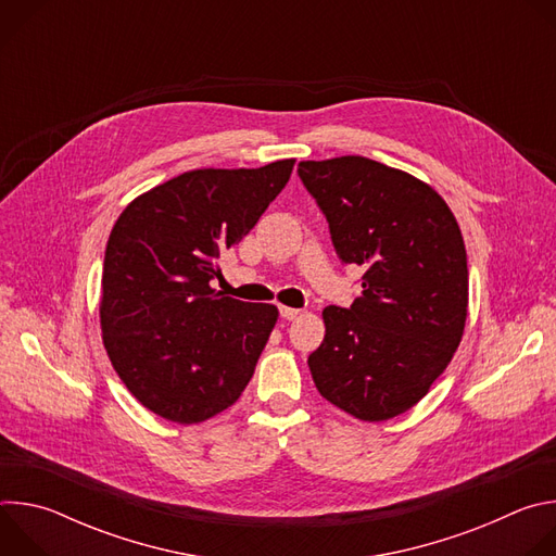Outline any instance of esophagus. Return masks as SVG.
I'll return each instance as SVG.
<instances>
[{"instance_id":"1","label":"esophagus","mask_w":556,"mask_h":556,"mask_svg":"<svg viewBox=\"0 0 556 556\" xmlns=\"http://www.w3.org/2000/svg\"><path fill=\"white\" fill-rule=\"evenodd\" d=\"M279 314H281V319H286V321H292V319H296V316L301 314V309H296V307H286V305H281V307H279Z\"/></svg>"}]
</instances>
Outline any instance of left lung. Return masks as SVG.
<instances>
[{
    "instance_id": "left-lung-1",
    "label": "left lung",
    "mask_w": 556,
    "mask_h": 556,
    "mask_svg": "<svg viewBox=\"0 0 556 556\" xmlns=\"http://www.w3.org/2000/svg\"><path fill=\"white\" fill-rule=\"evenodd\" d=\"M343 264L365 268L350 307L324 309L307 358L326 401L382 422L420 403L466 324L468 268L455 215L433 187L363 155L299 163Z\"/></svg>"
}]
</instances>
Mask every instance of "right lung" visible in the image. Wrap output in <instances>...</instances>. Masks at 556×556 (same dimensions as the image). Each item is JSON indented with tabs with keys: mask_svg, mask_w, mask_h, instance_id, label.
Instances as JSON below:
<instances>
[{
	"mask_svg": "<svg viewBox=\"0 0 556 556\" xmlns=\"http://www.w3.org/2000/svg\"><path fill=\"white\" fill-rule=\"evenodd\" d=\"M292 167L294 157L187 172L138 195L116 219L101 281L103 345L149 412L198 425L228 409L253 378L279 309L226 296L211 281Z\"/></svg>",
	"mask_w": 556,
	"mask_h": 556,
	"instance_id": "1",
	"label": "right lung"
}]
</instances>
